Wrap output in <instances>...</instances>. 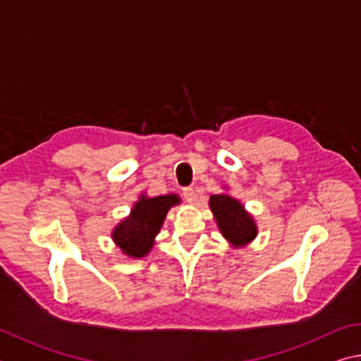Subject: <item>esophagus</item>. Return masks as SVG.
<instances>
[{"mask_svg":"<svg viewBox=\"0 0 361 361\" xmlns=\"http://www.w3.org/2000/svg\"><path fill=\"white\" fill-rule=\"evenodd\" d=\"M183 199H185L188 203H194L197 200V194H195L192 188H185L183 189Z\"/></svg>","mask_w":361,"mask_h":361,"instance_id":"obj_1","label":"esophagus"}]
</instances>
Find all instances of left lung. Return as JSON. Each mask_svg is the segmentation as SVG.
Listing matches in <instances>:
<instances>
[{
	"mask_svg": "<svg viewBox=\"0 0 361 361\" xmlns=\"http://www.w3.org/2000/svg\"><path fill=\"white\" fill-rule=\"evenodd\" d=\"M209 207L224 237L233 245H245L254 240L257 228L245 207L231 195L218 194L209 197Z\"/></svg>",
	"mask_w": 361,
	"mask_h": 361,
	"instance_id": "8db88e82",
	"label": "left lung"
}]
</instances>
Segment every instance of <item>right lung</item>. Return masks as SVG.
I'll return each mask as SVG.
<instances>
[{"mask_svg": "<svg viewBox=\"0 0 361 361\" xmlns=\"http://www.w3.org/2000/svg\"><path fill=\"white\" fill-rule=\"evenodd\" d=\"M180 203L176 195L142 197L135 203L129 218L114 231L115 243L130 257H143L153 246V240L164 222L169 208Z\"/></svg>", "mask_w": 361, "mask_h": 361, "instance_id": "obj_1", "label": "right lung"}]
</instances>
